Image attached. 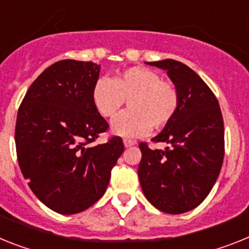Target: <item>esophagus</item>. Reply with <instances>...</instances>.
I'll use <instances>...</instances> for the list:
<instances>
[{
    "instance_id": "obj_1",
    "label": "esophagus",
    "mask_w": 249,
    "mask_h": 249,
    "mask_svg": "<svg viewBox=\"0 0 249 249\" xmlns=\"http://www.w3.org/2000/svg\"><path fill=\"white\" fill-rule=\"evenodd\" d=\"M123 145H124V147H131V146L135 145V141H132V140H128V139H124L123 140Z\"/></svg>"
}]
</instances>
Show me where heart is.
<instances>
[{"label": "heart", "mask_w": 249, "mask_h": 249, "mask_svg": "<svg viewBox=\"0 0 249 249\" xmlns=\"http://www.w3.org/2000/svg\"><path fill=\"white\" fill-rule=\"evenodd\" d=\"M128 101L131 109L110 123L112 132L123 137L145 135L152 127H166L179 109V92L174 83L162 80L155 70L132 67L113 79L99 78L92 89L93 106L101 116L110 118Z\"/></svg>", "instance_id": "1"}]
</instances>
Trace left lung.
<instances>
[{
	"mask_svg": "<svg viewBox=\"0 0 249 249\" xmlns=\"http://www.w3.org/2000/svg\"><path fill=\"white\" fill-rule=\"evenodd\" d=\"M166 70L179 92V109L154 142L165 150L140 143L139 179L155 208L181 214L196 208L215 184L224 159V123L219 103L200 76L188 65L165 59L146 63Z\"/></svg>",
	"mask_w": 249,
	"mask_h": 249,
	"instance_id": "left-lung-1",
	"label": "left lung"
}]
</instances>
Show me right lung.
Listing matches in <instances>:
<instances>
[{
	"label": "right lung",
	"mask_w": 249,
	"mask_h": 249,
	"mask_svg": "<svg viewBox=\"0 0 249 249\" xmlns=\"http://www.w3.org/2000/svg\"><path fill=\"white\" fill-rule=\"evenodd\" d=\"M101 65L60 60L30 86L18 108L15 142L21 173L36 197L59 214L98 201L122 155L121 137L93 145L108 129L92 102Z\"/></svg>",
	"instance_id": "obj_1"
}]
</instances>
